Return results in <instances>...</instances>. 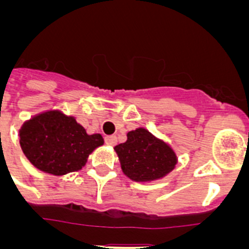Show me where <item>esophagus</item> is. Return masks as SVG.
Wrapping results in <instances>:
<instances>
[{
	"label": "esophagus",
	"instance_id": "esophagus-1",
	"mask_svg": "<svg viewBox=\"0 0 249 249\" xmlns=\"http://www.w3.org/2000/svg\"><path fill=\"white\" fill-rule=\"evenodd\" d=\"M105 142L107 146H114L117 143V138H116V136H106Z\"/></svg>",
	"mask_w": 249,
	"mask_h": 249
}]
</instances>
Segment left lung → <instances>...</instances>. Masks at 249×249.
I'll return each mask as SVG.
<instances>
[{
    "label": "left lung",
    "instance_id": "8db88e82",
    "mask_svg": "<svg viewBox=\"0 0 249 249\" xmlns=\"http://www.w3.org/2000/svg\"><path fill=\"white\" fill-rule=\"evenodd\" d=\"M122 172L135 182L157 181L172 172L177 156L172 147L146 128L127 133V141L114 147Z\"/></svg>",
    "mask_w": 249,
    "mask_h": 249
}]
</instances>
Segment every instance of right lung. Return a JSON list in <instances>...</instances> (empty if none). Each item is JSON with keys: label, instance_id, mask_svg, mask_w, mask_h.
<instances>
[{"label": "right lung", "instance_id": "right-lung-1", "mask_svg": "<svg viewBox=\"0 0 249 249\" xmlns=\"http://www.w3.org/2000/svg\"><path fill=\"white\" fill-rule=\"evenodd\" d=\"M103 142L100 133L87 135L73 116L58 109L36 114L19 128V144L27 160L53 176L80 171Z\"/></svg>", "mask_w": 249, "mask_h": 249}]
</instances>
